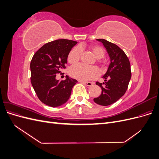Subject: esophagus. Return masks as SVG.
<instances>
[{
	"label": "esophagus",
	"instance_id": "1",
	"mask_svg": "<svg viewBox=\"0 0 159 159\" xmlns=\"http://www.w3.org/2000/svg\"><path fill=\"white\" fill-rule=\"evenodd\" d=\"M81 83H82L83 84H84L86 86H91L93 85V83L91 82H86V81H80Z\"/></svg>",
	"mask_w": 159,
	"mask_h": 159
}]
</instances>
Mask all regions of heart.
<instances>
[{"label":"heart","instance_id":"b5f03b06","mask_svg":"<svg viewBox=\"0 0 159 159\" xmlns=\"http://www.w3.org/2000/svg\"><path fill=\"white\" fill-rule=\"evenodd\" d=\"M81 48L82 46L75 47L68 54V60L70 64H75L80 60ZM90 50L97 59H101L105 55V51L102 47L99 46H92ZM70 74L74 78L80 81H88L95 78L98 75V70L95 67L87 66L79 64L72 66L70 70Z\"/></svg>","mask_w":159,"mask_h":159}]
</instances>
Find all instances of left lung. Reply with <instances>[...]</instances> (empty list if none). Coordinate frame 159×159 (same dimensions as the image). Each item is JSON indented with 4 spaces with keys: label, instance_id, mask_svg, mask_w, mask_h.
<instances>
[{
    "label": "left lung",
    "instance_id": "1",
    "mask_svg": "<svg viewBox=\"0 0 159 159\" xmlns=\"http://www.w3.org/2000/svg\"><path fill=\"white\" fill-rule=\"evenodd\" d=\"M102 42L110 57V64L103 76L104 82H96L102 88V93L94 98V102L107 106L116 102L125 93L131 78V65L125 52L116 44L105 39H97Z\"/></svg>",
    "mask_w": 159,
    "mask_h": 159
}]
</instances>
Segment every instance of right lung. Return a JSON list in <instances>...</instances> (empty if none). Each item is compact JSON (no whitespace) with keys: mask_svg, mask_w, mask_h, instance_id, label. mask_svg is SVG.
Wrapping results in <instances>:
<instances>
[{"mask_svg":"<svg viewBox=\"0 0 159 159\" xmlns=\"http://www.w3.org/2000/svg\"><path fill=\"white\" fill-rule=\"evenodd\" d=\"M77 42L60 39L47 43L33 56L30 62L31 84L38 98L48 106H61L68 102L78 82L66 75L57 80L56 74L65 69L68 54Z\"/></svg>","mask_w":159,"mask_h":159,"instance_id":"add662e5","label":"right lung"}]
</instances>
